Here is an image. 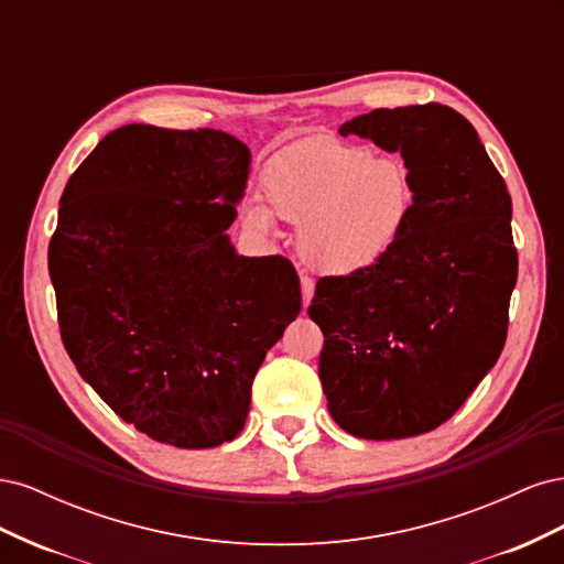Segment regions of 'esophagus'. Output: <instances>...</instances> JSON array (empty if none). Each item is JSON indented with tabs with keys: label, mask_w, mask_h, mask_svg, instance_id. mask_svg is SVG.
Instances as JSON below:
<instances>
[{
	"label": "esophagus",
	"mask_w": 564,
	"mask_h": 564,
	"mask_svg": "<svg viewBox=\"0 0 564 564\" xmlns=\"http://www.w3.org/2000/svg\"><path fill=\"white\" fill-rule=\"evenodd\" d=\"M315 294V282L311 278H301V296H303V308H308L311 299Z\"/></svg>",
	"instance_id": "esophagus-1"
}]
</instances>
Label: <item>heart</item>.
<instances>
[{
    "label": "heart",
    "instance_id": "heart-1",
    "mask_svg": "<svg viewBox=\"0 0 564 564\" xmlns=\"http://www.w3.org/2000/svg\"><path fill=\"white\" fill-rule=\"evenodd\" d=\"M265 207L247 204V230L268 235L272 216L301 228L303 261L332 278L381 265L402 240L414 207L406 169L327 135L299 141L261 176Z\"/></svg>",
    "mask_w": 564,
    "mask_h": 564
}]
</instances>
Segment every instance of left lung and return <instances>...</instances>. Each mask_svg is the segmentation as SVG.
<instances>
[{
	"label": "left lung",
	"mask_w": 564,
	"mask_h": 564,
	"mask_svg": "<svg viewBox=\"0 0 564 564\" xmlns=\"http://www.w3.org/2000/svg\"><path fill=\"white\" fill-rule=\"evenodd\" d=\"M338 133L400 152L414 207L381 265L317 282L308 315L324 334L319 381L346 433L423 435L503 350L518 282L513 204L473 124L447 106L379 108Z\"/></svg>",
	"instance_id": "left-lung-1"
}]
</instances>
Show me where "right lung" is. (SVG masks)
<instances>
[{"mask_svg": "<svg viewBox=\"0 0 564 564\" xmlns=\"http://www.w3.org/2000/svg\"><path fill=\"white\" fill-rule=\"evenodd\" d=\"M251 152L216 129L127 124L67 181L48 245L63 346L148 437L207 449L245 429L265 352L301 313L294 265L228 228Z\"/></svg>", "mask_w": 564, "mask_h": 564, "instance_id": "obj_1", "label": "right lung"}]
</instances>
